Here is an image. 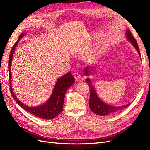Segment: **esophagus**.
Listing matches in <instances>:
<instances>
[{
    "label": "esophagus",
    "instance_id": "obj_1",
    "mask_svg": "<svg viewBox=\"0 0 150 150\" xmlns=\"http://www.w3.org/2000/svg\"><path fill=\"white\" fill-rule=\"evenodd\" d=\"M73 76H74V79L76 80L79 79L80 78H81L80 74L78 73V72H74V73H73Z\"/></svg>",
    "mask_w": 150,
    "mask_h": 150
}]
</instances>
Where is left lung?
Listing matches in <instances>:
<instances>
[{
  "instance_id": "8db88e82",
  "label": "left lung",
  "mask_w": 150,
  "mask_h": 150,
  "mask_svg": "<svg viewBox=\"0 0 150 150\" xmlns=\"http://www.w3.org/2000/svg\"><path fill=\"white\" fill-rule=\"evenodd\" d=\"M126 36L127 39L129 40V42L133 45V46L135 47V49L137 50L139 55L141 57V54L137 40H136L135 38L133 37V34H131V31L129 29L126 30ZM89 67H86L84 69L85 74L86 76H88L89 74ZM86 83L88 84L90 89V98L89 102V108L90 110L94 113H95V114L99 116H106L109 115H112L120 110H123V109L127 108L130 105L131 103L122 106H112L109 105V104H107L106 103L102 101L98 96L96 91H95V89L92 85L91 79L89 78H87L86 79Z\"/></svg>"
}]
</instances>
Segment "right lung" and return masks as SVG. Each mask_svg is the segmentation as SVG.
<instances>
[{"mask_svg":"<svg viewBox=\"0 0 150 150\" xmlns=\"http://www.w3.org/2000/svg\"><path fill=\"white\" fill-rule=\"evenodd\" d=\"M24 35L25 34L23 33L20 34L19 39H18L17 41L13 44L10 53L9 61H8V73H9V84L11 94L16 103L24 110L29 112L30 114L45 120L53 119L62 112L63 110L65 93L67 89L74 83L75 79L71 72H68V73L61 77L60 78L57 79L51 97L48 99L47 101L43 104L42 105H40L37 107H29L21 102L16 97L14 93L13 92L12 88L11 62L13 57V54L17 46L18 41L21 40Z\"/></svg>","mask_w":150,"mask_h":150,"instance_id":"right-lung-1","label":"right lung"}]
</instances>
